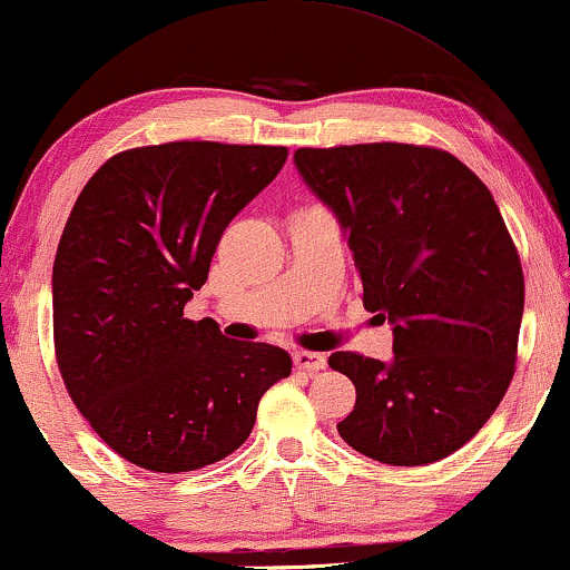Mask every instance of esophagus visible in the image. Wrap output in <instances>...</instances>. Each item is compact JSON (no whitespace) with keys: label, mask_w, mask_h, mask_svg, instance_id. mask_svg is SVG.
Returning a JSON list of instances; mask_svg holds the SVG:
<instances>
[{"label":"esophagus","mask_w":570,"mask_h":570,"mask_svg":"<svg viewBox=\"0 0 570 570\" xmlns=\"http://www.w3.org/2000/svg\"><path fill=\"white\" fill-rule=\"evenodd\" d=\"M294 366L303 368V372H321V368H326V355L311 353V351H297L294 353Z\"/></svg>","instance_id":"1"}]
</instances>
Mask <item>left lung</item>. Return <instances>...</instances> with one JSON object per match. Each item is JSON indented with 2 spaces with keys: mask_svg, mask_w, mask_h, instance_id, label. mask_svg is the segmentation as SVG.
I'll use <instances>...</instances> for the list:
<instances>
[{
  "mask_svg": "<svg viewBox=\"0 0 570 570\" xmlns=\"http://www.w3.org/2000/svg\"><path fill=\"white\" fill-rule=\"evenodd\" d=\"M297 173L340 219L363 307L393 326V361L340 351L355 406L342 441L393 468L462 449L518 358L523 267L491 190L449 150L409 142L299 148Z\"/></svg>",
  "mask_w": 570,
  "mask_h": 570,
  "instance_id": "left-lung-1",
  "label": "left lung"
}]
</instances>
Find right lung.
<instances>
[{"label": "right lung", "instance_id": "1", "mask_svg": "<svg viewBox=\"0 0 570 570\" xmlns=\"http://www.w3.org/2000/svg\"><path fill=\"white\" fill-rule=\"evenodd\" d=\"M286 156L209 140L129 148L73 204L52 265L55 358L95 433L137 468L190 472L233 454L265 390L292 374L281 347L183 315L223 230Z\"/></svg>", "mask_w": 570, "mask_h": 570}]
</instances>
